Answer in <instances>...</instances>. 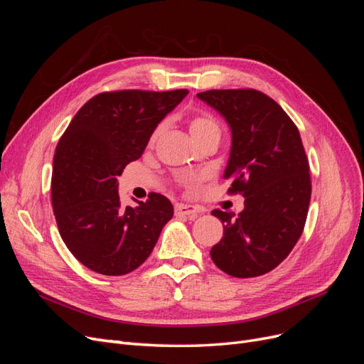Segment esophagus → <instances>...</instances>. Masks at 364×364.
Returning a JSON list of instances; mask_svg holds the SVG:
<instances>
[{"label": "esophagus", "mask_w": 364, "mask_h": 364, "mask_svg": "<svg viewBox=\"0 0 364 364\" xmlns=\"http://www.w3.org/2000/svg\"><path fill=\"white\" fill-rule=\"evenodd\" d=\"M174 214L178 217H186L190 220H194L197 215H199V209H197L196 206H191V205H176L174 206Z\"/></svg>", "instance_id": "34e87169"}]
</instances>
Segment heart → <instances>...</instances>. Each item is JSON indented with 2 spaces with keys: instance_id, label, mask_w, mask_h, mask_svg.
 <instances>
[{
  "instance_id": "1",
  "label": "heart",
  "mask_w": 364,
  "mask_h": 364,
  "mask_svg": "<svg viewBox=\"0 0 364 364\" xmlns=\"http://www.w3.org/2000/svg\"><path fill=\"white\" fill-rule=\"evenodd\" d=\"M188 129H190V134L193 136V139L196 141V144H199L200 141L206 139V138H211V136H217L220 138V126L217 123V119L205 111H199V112H194L190 118H188ZM161 134V127L155 129L153 132L151 136H150V142L153 144L158 139ZM186 182H191L193 179L188 178L185 179Z\"/></svg>"
}]
</instances>
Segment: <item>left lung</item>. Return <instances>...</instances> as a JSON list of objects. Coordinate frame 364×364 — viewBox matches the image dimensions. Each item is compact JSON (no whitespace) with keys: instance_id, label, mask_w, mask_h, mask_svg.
<instances>
[{"instance_id":"1","label":"left lung","mask_w":364,"mask_h":364,"mask_svg":"<svg viewBox=\"0 0 364 364\" xmlns=\"http://www.w3.org/2000/svg\"><path fill=\"white\" fill-rule=\"evenodd\" d=\"M230 127L225 179L245 197L238 215L214 209L223 237L211 249L215 266L235 278H253L281 264L302 235L311 199L310 167L291 118L255 90L199 92Z\"/></svg>"}]
</instances>
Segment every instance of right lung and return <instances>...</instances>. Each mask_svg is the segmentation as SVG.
Returning <instances> with one entry per match:
<instances>
[{
	"label": "right lung",
	"instance_id": "right-lung-1",
	"mask_svg": "<svg viewBox=\"0 0 364 364\" xmlns=\"http://www.w3.org/2000/svg\"><path fill=\"white\" fill-rule=\"evenodd\" d=\"M186 90L102 92L86 102L59 139L51 200L63 243L85 267L107 277L138 269L155 247L173 205L151 193L121 206L117 178L141 158L158 124Z\"/></svg>",
	"mask_w": 364,
	"mask_h": 364
}]
</instances>
